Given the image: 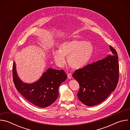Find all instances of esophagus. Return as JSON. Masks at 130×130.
<instances>
[{
	"instance_id": "obj_1",
	"label": "esophagus",
	"mask_w": 130,
	"mask_h": 130,
	"mask_svg": "<svg viewBox=\"0 0 130 130\" xmlns=\"http://www.w3.org/2000/svg\"><path fill=\"white\" fill-rule=\"evenodd\" d=\"M67 77H68V78L69 79H71V78H72V74L71 73H68L67 74Z\"/></svg>"
}]
</instances>
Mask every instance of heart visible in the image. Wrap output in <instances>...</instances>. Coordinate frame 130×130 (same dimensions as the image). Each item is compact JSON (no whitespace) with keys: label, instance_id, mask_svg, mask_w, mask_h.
Instances as JSON below:
<instances>
[{"label":"heart","instance_id":"obj_1","mask_svg":"<svg viewBox=\"0 0 130 130\" xmlns=\"http://www.w3.org/2000/svg\"><path fill=\"white\" fill-rule=\"evenodd\" d=\"M94 52L95 47L90 42L73 40L61 43L59 50H54L52 55L59 66H63L66 63L65 57H68L69 66L74 69H80L90 62Z\"/></svg>","mask_w":130,"mask_h":130}]
</instances>
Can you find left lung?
Instances as JSON below:
<instances>
[{"label":"left lung","instance_id":"8db88e82","mask_svg":"<svg viewBox=\"0 0 130 130\" xmlns=\"http://www.w3.org/2000/svg\"><path fill=\"white\" fill-rule=\"evenodd\" d=\"M111 55L77 69L72 77L80 85L79 99L89 106L97 105L115 90L119 79L117 53L109 46Z\"/></svg>","mask_w":130,"mask_h":130}]
</instances>
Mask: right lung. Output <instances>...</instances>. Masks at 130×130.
<instances>
[{"label":"right lung","mask_w":130,"mask_h":130,"mask_svg":"<svg viewBox=\"0 0 130 130\" xmlns=\"http://www.w3.org/2000/svg\"><path fill=\"white\" fill-rule=\"evenodd\" d=\"M13 79L17 91L28 101L40 107L50 106L59 96V87L67 79L63 70L49 68L44 72L41 78L33 83L23 82L18 77L14 62Z\"/></svg>","instance_id":"obj_1"}]
</instances>
